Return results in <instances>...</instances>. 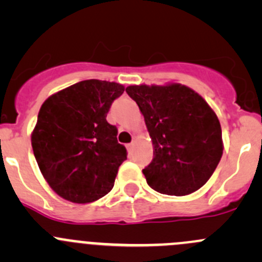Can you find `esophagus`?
<instances>
[{
	"instance_id": "34e87169",
	"label": "esophagus",
	"mask_w": 262,
	"mask_h": 262,
	"mask_svg": "<svg viewBox=\"0 0 262 262\" xmlns=\"http://www.w3.org/2000/svg\"><path fill=\"white\" fill-rule=\"evenodd\" d=\"M126 147H128L129 152H132V149H133V147H134V142H132V143H129Z\"/></svg>"
}]
</instances>
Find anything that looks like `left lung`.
<instances>
[{"label":"left lung","instance_id":"8db88e82","mask_svg":"<svg viewBox=\"0 0 262 262\" xmlns=\"http://www.w3.org/2000/svg\"><path fill=\"white\" fill-rule=\"evenodd\" d=\"M125 91L139 106L153 142V160L143 168L147 184L175 196L200 189L223 155L215 113L184 84H141Z\"/></svg>","mask_w":262,"mask_h":262}]
</instances>
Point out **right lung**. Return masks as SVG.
I'll return each instance as SVG.
<instances>
[{"label":"right lung","mask_w":262,"mask_h":262,"mask_svg":"<svg viewBox=\"0 0 262 262\" xmlns=\"http://www.w3.org/2000/svg\"><path fill=\"white\" fill-rule=\"evenodd\" d=\"M123 92L115 82L86 80L41 105L31 146L44 179L66 200L91 203L114 186L128 153L106 115Z\"/></svg>","instance_id":"right-lung-1"}]
</instances>
